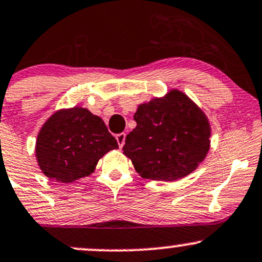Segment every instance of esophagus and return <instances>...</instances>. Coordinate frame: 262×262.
Instances as JSON below:
<instances>
[{"mask_svg": "<svg viewBox=\"0 0 262 262\" xmlns=\"http://www.w3.org/2000/svg\"><path fill=\"white\" fill-rule=\"evenodd\" d=\"M116 139L118 142V145H119V148H123V145H124V143H125V133L117 134Z\"/></svg>", "mask_w": 262, "mask_h": 262, "instance_id": "obj_1", "label": "esophagus"}]
</instances>
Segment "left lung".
I'll return each instance as SVG.
<instances>
[{
	"instance_id": "1",
	"label": "left lung",
	"mask_w": 262,
	"mask_h": 262,
	"mask_svg": "<svg viewBox=\"0 0 262 262\" xmlns=\"http://www.w3.org/2000/svg\"><path fill=\"white\" fill-rule=\"evenodd\" d=\"M137 126L125 137L124 153L140 177L173 182L203 162L210 145V125L179 91L139 105Z\"/></svg>"
}]
</instances>
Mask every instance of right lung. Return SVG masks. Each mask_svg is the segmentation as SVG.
<instances>
[{
	"mask_svg": "<svg viewBox=\"0 0 262 262\" xmlns=\"http://www.w3.org/2000/svg\"><path fill=\"white\" fill-rule=\"evenodd\" d=\"M112 149H118V143L104 122L88 109L77 107L57 112L45 123L36 154L46 177L71 183L91 174Z\"/></svg>",
	"mask_w": 262,
	"mask_h": 262,
	"instance_id": "right-lung-1",
	"label": "right lung"
}]
</instances>
